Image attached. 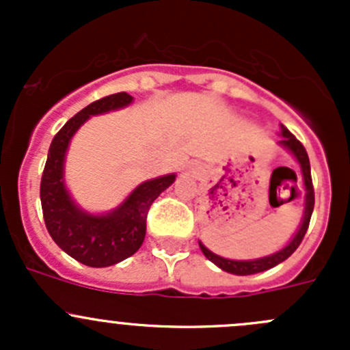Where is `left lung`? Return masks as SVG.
Here are the masks:
<instances>
[{"label":"left lung","instance_id":"1","mask_svg":"<svg viewBox=\"0 0 350 350\" xmlns=\"http://www.w3.org/2000/svg\"><path fill=\"white\" fill-rule=\"evenodd\" d=\"M281 139H280V146H283L284 149H288L289 152L295 155V159L298 161L299 167H301V174H303V186H305V213H303V221L299 225L298 232L295 234V237L291 239V242L288 245L283 247L281 250H278L276 254H271V256L260 257V259H254V260H232V259H225V257L217 256L211 250H208L203 243L200 242V249L201 252L206 256V259H210L211 262L217 264L220 269L227 271L230 274H237V276H249V274H257L262 273V271L271 269V267L278 266L283 260L288 259L298 245L301 243L303 237H305L306 230H308L310 225V218H312L313 213V206H315V191H313V183H312V171H310V159L308 154H306L305 147L303 144L286 129L284 125H281ZM289 169V167H288ZM295 172V171H293ZM296 176V174H295Z\"/></svg>","mask_w":350,"mask_h":350}]
</instances>
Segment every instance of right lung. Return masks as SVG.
<instances>
[{"label":"right lung","mask_w":350,"mask_h":350,"mask_svg":"<svg viewBox=\"0 0 350 350\" xmlns=\"http://www.w3.org/2000/svg\"><path fill=\"white\" fill-rule=\"evenodd\" d=\"M126 93H115L88 105L54 137L40 181L45 227L54 242L72 259L90 267H107L133 256L146 239L150 204L174 183L176 174L161 176L137 186L116 210L91 215L81 210L64 185V159L70 139L90 116L132 103Z\"/></svg>","instance_id":"1"}]
</instances>
